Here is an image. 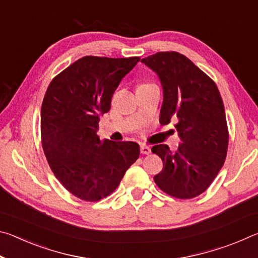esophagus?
I'll return each mask as SVG.
<instances>
[{
	"instance_id": "1",
	"label": "esophagus",
	"mask_w": 258,
	"mask_h": 258,
	"mask_svg": "<svg viewBox=\"0 0 258 258\" xmlns=\"http://www.w3.org/2000/svg\"><path fill=\"white\" fill-rule=\"evenodd\" d=\"M140 150H141L142 155H150L151 154V148L146 146V145L141 146V149H140Z\"/></svg>"
}]
</instances>
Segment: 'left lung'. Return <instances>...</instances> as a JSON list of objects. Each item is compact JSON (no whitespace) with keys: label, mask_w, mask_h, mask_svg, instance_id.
<instances>
[{"label":"left lung","mask_w":258,"mask_h":258,"mask_svg":"<svg viewBox=\"0 0 258 258\" xmlns=\"http://www.w3.org/2000/svg\"><path fill=\"white\" fill-rule=\"evenodd\" d=\"M158 75L164 100L159 121L175 125L182 143L176 151L157 145L151 151L163 160L156 184L178 199L202 195L224 164L229 131L220 91L211 77L178 52H158L141 60Z\"/></svg>","instance_id":"obj_1"}]
</instances>
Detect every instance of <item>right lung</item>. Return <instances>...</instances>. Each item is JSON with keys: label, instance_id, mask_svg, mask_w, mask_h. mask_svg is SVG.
<instances>
[{"label": "right lung", "instance_id": "obj_1", "mask_svg": "<svg viewBox=\"0 0 258 258\" xmlns=\"http://www.w3.org/2000/svg\"><path fill=\"white\" fill-rule=\"evenodd\" d=\"M139 56L86 55L56 75L41 110V139L52 172L66 189L85 202L112 194L140 155L135 142L98 137L100 116L110 110L112 94Z\"/></svg>", "mask_w": 258, "mask_h": 258}]
</instances>
